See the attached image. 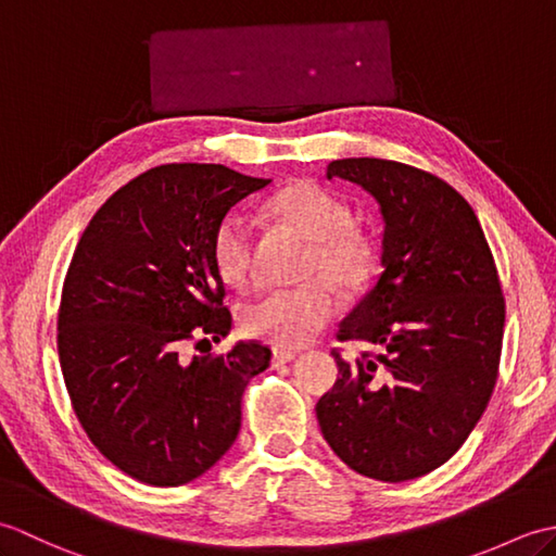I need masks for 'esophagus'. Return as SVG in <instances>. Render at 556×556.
<instances>
[{"mask_svg":"<svg viewBox=\"0 0 556 556\" xmlns=\"http://www.w3.org/2000/svg\"><path fill=\"white\" fill-rule=\"evenodd\" d=\"M293 358H296V351H285V349L271 351V365H275V368H279V365L285 363H291Z\"/></svg>","mask_w":556,"mask_h":556,"instance_id":"1","label":"esophagus"}]
</instances>
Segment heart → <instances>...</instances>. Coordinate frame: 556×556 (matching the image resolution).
<instances>
[{
    "label": "heart",
    "mask_w": 556,
    "mask_h": 556,
    "mask_svg": "<svg viewBox=\"0 0 556 556\" xmlns=\"http://www.w3.org/2000/svg\"><path fill=\"white\" fill-rule=\"evenodd\" d=\"M269 210L311 241L303 277L313 279L248 301L239 320L248 337L279 349H299L320 334L339 313V296L326 280L332 278L344 291L361 289L372 271L375 248L368 236L351 227V210L344 200L313 181L287 186L269 200ZM210 257L229 287L243 289L251 281L253 227L243 212L233 210L219 219L210 241Z\"/></svg>",
    "instance_id": "obj_1"
}]
</instances>
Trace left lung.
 Returning <instances> with one entry per match:
<instances>
[{
    "label": "left lung",
    "instance_id": "left-lung-1",
    "mask_svg": "<svg viewBox=\"0 0 556 556\" xmlns=\"http://www.w3.org/2000/svg\"><path fill=\"white\" fill-rule=\"evenodd\" d=\"M358 184L384 219L382 275L339 325L377 353L317 401L327 444L365 478L404 482L440 468L473 432L497 382L504 296L466 198L434 174L377 157L334 160L327 179Z\"/></svg>",
    "mask_w": 556,
    "mask_h": 556
}]
</instances>
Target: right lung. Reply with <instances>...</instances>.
Returning a JSON list of instances; mask_svg holds the SVG:
<instances>
[{
	"label": "right lung",
	"instance_id": "1",
	"mask_svg": "<svg viewBox=\"0 0 556 556\" xmlns=\"http://www.w3.org/2000/svg\"><path fill=\"white\" fill-rule=\"evenodd\" d=\"M269 179L224 164H162L122 186L83 231L64 279L56 346L83 430L146 485L203 476L241 430V399L271 351L184 356L229 334L210 257L219 219Z\"/></svg>",
	"mask_w": 556,
	"mask_h": 556
}]
</instances>
